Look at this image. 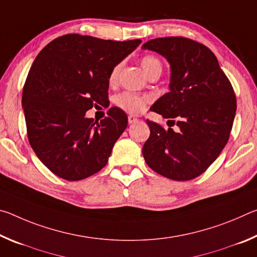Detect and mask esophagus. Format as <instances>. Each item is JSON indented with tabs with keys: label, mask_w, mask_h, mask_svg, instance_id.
<instances>
[{
	"label": "esophagus",
	"mask_w": 257,
	"mask_h": 257,
	"mask_svg": "<svg viewBox=\"0 0 257 257\" xmlns=\"http://www.w3.org/2000/svg\"><path fill=\"white\" fill-rule=\"evenodd\" d=\"M137 121H138V119L135 118V116H133V115H129V116H128V122H129L130 124L137 122Z\"/></svg>",
	"instance_id": "1"
}]
</instances>
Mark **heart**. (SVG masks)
<instances>
[{"label": "heart", "mask_w": 257, "mask_h": 257, "mask_svg": "<svg viewBox=\"0 0 257 257\" xmlns=\"http://www.w3.org/2000/svg\"><path fill=\"white\" fill-rule=\"evenodd\" d=\"M141 64L143 69H144V71L149 75V77L153 75V73H160L161 75V72H162V62H161L159 58H156L154 55H144L141 59ZM120 70L121 63L115 64L112 68L110 75H108V82L111 85L116 84V81L119 79ZM150 101L151 98L147 95H141L132 92H123L116 95L114 98V103L116 104V106L120 107L124 112L134 115L141 114L142 112H144Z\"/></svg>", "instance_id": "b5f03b06"}]
</instances>
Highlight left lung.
I'll return each instance as SVG.
<instances>
[{"instance_id": "left-lung-1", "label": "left lung", "mask_w": 257, "mask_h": 257, "mask_svg": "<svg viewBox=\"0 0 257 257\" xmlns=\"http://www.w3.org/2000/svg\"><path fill=\"white\" fill-rule=\"evenodd\" d=\"M142 47L170 63V92L151 111L179 127L175 132L147 119L151 135L143 155L159 175L191 180L206 171L229 141L237 108L232 85L214 53L202 43L173 36L151 40Z\"/></svg>"}]
</instances>
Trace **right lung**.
<instances>
[{
    "mask_svg": "<svg viewBox=\"0 0 257 257\" xmlns=\"http://www.w3.org/2000/svg\"><path fill=\"white\" fill-rule=\"evenodd\" d=\"M141 43L67 34L36 56L23 89V107L29 144L55 176L77 181L106 165L128 116L116 106L101 121L85 114L93 106H108L112 68Z\"/></svg>",
    "mask_w": 257,
    "mask_h": 257,
    "instance_id": "right-lung-1",
    "label": "right lung"
}]
</instances>
